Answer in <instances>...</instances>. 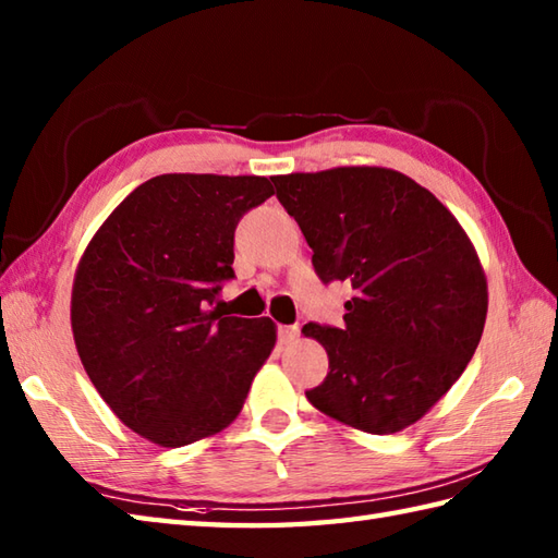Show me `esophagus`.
<instances>
[{"label":"esophagus","instance_id":"esophagus-1","mask_svg":"<svg viewBox=\"0 0 558 558\" xmlns=\"http://www.w3.org/2000/svg\"><path fill=\"white\" fill-rule=\"evenodd\" d=\"M298 336H300V328L298 326H278L280 342H292Z\"/></svg>","mask_w":558,"mask_h":558}]
</instances>
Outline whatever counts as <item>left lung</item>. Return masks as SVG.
<instances>
[{"label":"left lung","mask_w":558,"mask_h":558,"mask_svg":"<svg viewBox=\"0 0 558 558\" xmlns=\"http://www.w3.org/2000/svg\"><path fill=\"white\" fill-rule=\"evenodd\" d=\"M322 282H348L342 328L306 324L328 376L316 410L366 434H396L448 393L475 354L487 278L470 236L429 189L388 168L270 177Z\"/></svg>","instance_id":"left-lung-1"}]
</instances>
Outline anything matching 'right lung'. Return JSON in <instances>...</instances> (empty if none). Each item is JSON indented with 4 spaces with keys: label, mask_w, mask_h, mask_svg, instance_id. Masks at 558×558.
Instances as JSON below:
<instances>
[{
    "label": "right lung",
    "mask_w": 558,
    "mask_h": 558,
    "mask_svg": "<svg viewBox=\"0 0 558 558\" xmlns=\"http://www.w3.org/2000/svg\"><path fill=\"white\" fill-rule=\"evenodd\" d=\"M266 177L160 174L136 186L83 252L71 330L93 386L129 429L180 448L240 414L276 345L270 318L225 316L234 230L272 196Z\"/></svg>",
    "instance_id": "1"
}]
</instances>
